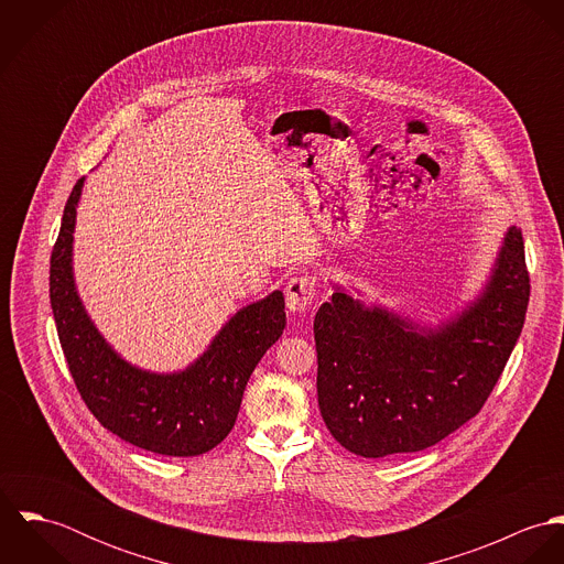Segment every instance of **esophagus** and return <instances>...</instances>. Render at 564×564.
Here are the masks:
<instances>
[{"label": "esophagus", "instance_id": "34e87169", "mask_svg": "<svg viewBox=\"0 0 564 564\" xmlns=\"http://www.w3.org/2000/svg\"><path fill=\"white\" fill-rule=\"evenodd\" d=\"M317 293V280L311 275L293 278L286 284V308L293 313H306L313 306Z\"/></svg>", "mask_w": 564, "mask_h": 564}]
</instances>
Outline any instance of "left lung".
<instances>
[{
    "instance_id": "1",
    "label": "left lung",
    "mask_w": 564,
    "mask_h": 564,
    "mask_svg": "<svg viewBox=\"0 0 564 564\" xmlns=\"http://www.w3.org/2000/svg\"><path fill=\"white\" fill-rule=\"evenodd\" d=\"M332 289L315 317L317 398L332 436L362 458L432 447L476 416L521 336L530 300L514 226L480 291L436 323L367 304L354 286Z\"/></svg>"
}]
</instances>
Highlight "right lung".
<instances>
[{
    "mask_svg": "<svg viewBox=\"0 0 564 564\" xmlns=\"http://www.w3.org/2000/svg\"><path fill=\"white\" fill-rule=\"evenodd\" d=\"M84 177L67 199L50 262L54 322L82 400L126 443L175 458L206 454L235 427L251 371L286 327L284 295L278 289L239 308L184 369L132 365L97 329L76 286L74 232Z\"/></svg>",
    "mask_w": 564,
    "mask_h": 564,
    "instance_id": "add662e5",
    "label": "right lung"
}]
</instances>
